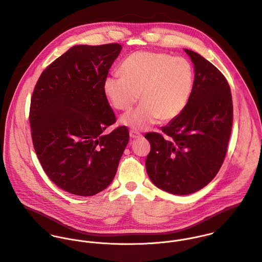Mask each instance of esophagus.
<instances>
[{"label":"esophagus","instance_id":"esophagus-1","mask_svg":"<svg viewBox=\"0 0 262 262\" xmlns=\"http://www.w3.org/2000/svg\"><path fill=\"white\" fill-rule=\"evenodd\" d=\"M129 137H130L132 139H137V138L142 137V135H141L139 132H136V130H129Z\"/></svg>","mask_w":262,"mask_h":262}]
</instances>
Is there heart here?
<instances>
[{"mask_svg": "<svg viewBox=\"0 0 262 262\" xmlns=\"http://www.w3.org/2000/svg\"><path fill=\"white\" fill-rule=\"evenodd\" d=\"M121 76H108L103 83L111 105L129 110L140 99L142 104L124 114L120 121L130 128H149L158 119L163 122L179 117L186 109L194 86V69L184 57L162 52H137L120 66Z\"/></svg>", "mask_w": 262, "mask_h": 262, "instance_id": "obj_1", "label": "heart"}]
</instances>
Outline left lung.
Instances as JSON below:
<instances>
[{
    "mask_svg": "<svg viewBox=\"0 0 262 262\" xmlns=\"http://www.w3.org/2000/svg\"><path fill=\"white\" fill-rule=\"evenodd\" d=\"M190 56L195 78L184 112L162 126L164 137L148 133L151 145L146 169L152 183L174 195H189L207 186L221 169L233 125L231 89L224 74L198 53Z\"/></svg>",
    "mask_w": 262,
    "mask_h": 262,
    "instance_id": "1",
    "label": "left lung"
}]
</instances>
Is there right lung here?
<instances>
[{"label":"right lung","mask_w":262,"mask_h":262,"mask_svg":"<svg viewBox=\"0 0 262 262\" xmlns=\"http://www.w3.org/2000/svg\"><path fill=\"white\" fill-rule=\"evenodd\" d=\"M119 43L79 45L51 63L32 93L29 122L36 156L50 180L77 196H93L113 181L128 143L116 121L103 83Z\"/></svg>","instance_id":"add662e5"}]
</instances>
